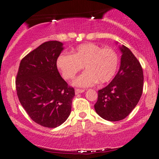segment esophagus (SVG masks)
Listing matches in <instances>:
<instances>
[{"mask_svg": "<svg viewBox=\"0 0 159 159\" xmlns=\"http://www.w3.org/2000/svg\"><path fill=\"white\" fill-rule=\"evenodd\" d=\"M85 90L84 89H75V93L76 94H80V93H83V92H84Z\"/></svg>", "mask_w": 159, "mask_h": 159, "instance_id": "esophagus-1", "label": "esophagus"}]
</instances>
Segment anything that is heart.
<instances>
[{"instance_id": "b5f03b06", "label": "heart", "mask_w": 159, "mask_h": 159, "mask_svg": "<svg viewBox=\"0 0 159 159\" xmlns=\"http://www.w3.org/2000/svg\"><path fill=\"white\" fill-rule=\"evenodd\" d=\"M56 65L66 80L73 79L84 66L85 71L73 81V85L85 88L98 81L105 83L113 79L118 69L119 56L112 48L89 43L77 46L73 55L61 53Z\"/></svg>"}]
</instances>
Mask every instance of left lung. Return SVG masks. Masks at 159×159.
I'll return each instance as SVG.
<instances>
[{"label": "left lung", "mask_w": 159, "mask_h": 159, "mask_svg": "<svg viewBox=\"0 0 159 159\" xmlns=\"http://www.w3.org/2000/svg\"><path fill=\"white\" fill-rule=\"evenodd\" d=\"M122 52L119 72L106 87L98 91L94 110L101 118L110 122L122 120L134 109L142 95L143 74L139 61L128 48Z\"/></svg>", "instance_id": "8db88e82"}]
</instances>
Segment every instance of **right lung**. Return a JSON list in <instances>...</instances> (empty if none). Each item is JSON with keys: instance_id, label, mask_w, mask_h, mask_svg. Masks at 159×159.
I'll return each mask as SVG.
<instances>
[{"instance_id": "obj_1", "label": "right lung", "mask_w": 159, "mask_h": 159, "mask_svg": "<svg viewBox=\"0 0 159 159\" xmlns=\"http://www.w3.org/2000/svg\"><path fill=\"white\" fill-rule=\"evenodd\" d=\"M63 43H43L22 58L16 80L17 95L34 122L46 128H56L70 116L74 89L62 79L57 58Z\"/></svg>"}]
</instances>
